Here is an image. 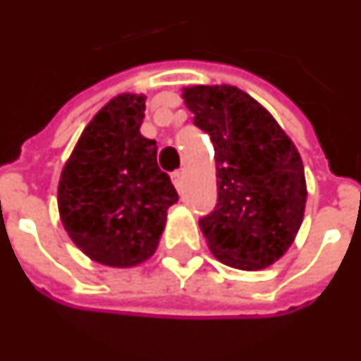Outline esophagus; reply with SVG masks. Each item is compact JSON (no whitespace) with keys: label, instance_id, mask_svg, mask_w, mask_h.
Masks as SVG:
<instances>
[{"label":"esophagus","instance_id":"esophagus-1","mask_svg":"<svg viewBox=\"0 0 361 361\" xmlns=\"http://www.w3.org/2000/svg\"><path fill=\"white\" fill-rule=\"evenodd\" d=\"M172 181H173V185H176V189L180 191L181 183H183V172H173L172 173Z\"/></svg>","mask_w":361,"mask_h":361}]
</instances>
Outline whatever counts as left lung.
Wrapping results in <instances>:
<instances>
[{
  "mask_svg": "<svg viewBox=\"0 0 361 361\" xmlns=\"http://www.w3.org/2000/svg\"><path fill=\"white\" fill-rule=\"evenodd\" d=\"M181 97L215 146L219 201L199 221L209 250L231 268H269L303 223L307 181L297 146L234 85H188Z\"/></svg>",
  "mask_w": 361,
  "mask_h": 361,
  "instance_id": "1",
  "label": "left lung"
}]
</instances>
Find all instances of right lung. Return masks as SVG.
<instances>
[{
    "mask_svg": "<svg viewBox=\"0 0 361 361\" xmlns=\"http://www.w3.org/2000/svg\"><path fill=\"white\" fill-rule=\"evenodd\" d=\"M145 93H119L95 113L58 181V213L85 256L109 268H133L154 256L178 201L158 168L156 140L140 135Z\"/></svg>",
    "mask_w": 361,
    "mask_h": 361,
    "instance_id": "obj_1",
    "label": "right lung"
}]
</instances>
